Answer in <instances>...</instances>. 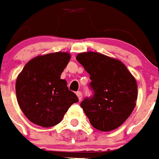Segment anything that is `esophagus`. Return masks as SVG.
<instances>
[{
    "instance_id": "obj_1",
    "label": "esophagus",
    "mask_w": 159,
    "mask_h": 159,
    "mask_svg": "<svg viewBox=\"0 0 159 159\" xmlns=\"http://www.w3.org/2000/svg\"><path fill=\"white\" fill-rule=\"evenodd\" d=\"M76 95L78 96V98H79V100L80 101L82 99V92H76Z\"/></svg>"
}]
</instances>
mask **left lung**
I'll return each mask as SVG.
<instances>
[{
    "mask_svg": "<svg viewBox=\"0 0 159 159\" xmlns=\"http://www.w3.org/2000/svg\"><path fill=\"white\" fill-rule=\"evenodd\" d=\"M77 61L90 74L92 95L80 103L91 124L108 132L120 127L136 104L135 79L124 64L100 53H80Z\"/></svg>",
    "mask_w": 159,
    "mask_h": 159,
    "instance_id": "8db88e82",
    "label": "left lung"
}]
</instances>
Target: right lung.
I'll use <instances>...</instances> for the list:
<instances>
[{"mask_svg": "<svg viewBox=\"0 0 159 159\" xmlns=\"http://www.w3.org/2000/svg\"><path fill=\"white\" fill-rule=\"evenodd\" d=\"M70 60L68 53L37 56L24 67L17 78L16 95L20 109L29 121L43 128L62 120L79 98L61 74Z\"/></svg>", "mask_w": 159, "mask_h": 159, "instance_id": "1", "label": "right lung"}]
</instances>
